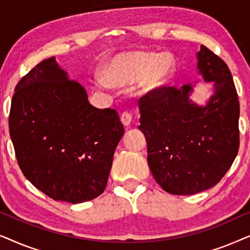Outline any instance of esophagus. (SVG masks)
<instances>
[{
  "mask_svg": "<svg viewBox=\"0 0 250 250\" xmlns=\"http://www.w3.org/2000/svg\"><path fill=\"white\" fill-rule=\"evenodd\" d=\"M121 121L125 126H128L129 124H131V122H132V114H131V112H128V111L123 112V114L121 115Z\"/></svg>",
  "mask_w": 250,
  "mask_h": 250,
  "instance_id": "1",
  "label": "esophagus"
}]
</instances>
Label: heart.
<instances>
[{
	"label": "heart",
	"mask_w": 250,
	"mask_h": 250,
	"mask_svg": "<svg viewBox=\"0 0 250 250\" xmlns=\"http://www.w3.org/2000/svg\"><path fill=\"white\" fill-rule=\"evenodd\" d=\"M176 61L168 52L128 51L111 58L101 69L99 85L127 86L138 81L139 91L150 94L162 88L175 71Z\"/></svg>",
	"instance_id": "1"
}]
</instances>
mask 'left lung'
<instances>
[{"mask_svg":"<svg viewBox=\"0 0 250 250\" xmlns=\"http://www.w3.org/2000/svg\"><path fill=\"white\" fill-rule=\"evenodd\" d=\"M197 68L213 83L206 105L190 99L191 84L164 86L139 101L148 165L166 192L189 196L216 186L239 150V100L228 64L201 45Z\"/></svg>","mask_w":250,"mask_h":250,"instance_id":"left-lung-1","label":"left lung"}]
</instances>
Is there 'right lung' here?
<instances>
[{"instance_id":"obj_1","label":"right lung","mask_w":250,"mask_h":250,"mask_svg":"<svg viewBox=\"0 0 250 250\" xmlns=\"http://www.w3.org/2000/svg\"><path fill=\"white\" fill-rule=\"evenodd\" d=\"M9 129L26 179L52 199L70 204L104 192L124 135L117 111L93 107L54 57L17 84Z\"/></svg>"}]
</instances>
